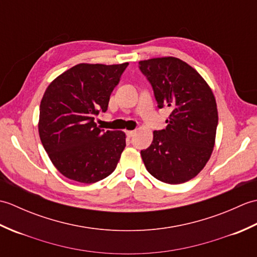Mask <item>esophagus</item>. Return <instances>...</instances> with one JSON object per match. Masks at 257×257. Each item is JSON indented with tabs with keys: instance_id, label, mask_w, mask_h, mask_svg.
<instances>
[{
	"instance_id": "34e87169",
	"label": "esophagus",
	"mask_w": 257,
	"mask_h": 257,
	"mask_svg": "<svg viewBox=\"0 0 257 257\" xmlns=\"http://www.w3.org/2000/svg\"><path fill=\"white\" fill-rule=\"evenodd\" d=\"M125 135H127L129 138H132L133 136L135 135V132H134V130H127V132H125Z\"/></svg>"
}]
</instances>
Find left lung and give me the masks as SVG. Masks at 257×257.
<instances>
[{"label": "left lung", "mask_w": 257, "mask_h": 257, "mask_svg": "<svg viewBox=\"0 0 257 257\" xmlns=\"http://www.w3.org/2000/svg\"><path fill=\"white\" fill-rule=\"evenodd\" d=\"M139 68L152 86L158 107L171 109L166 129L154 132L141 158L160 181L187 182L205 167L214 148L219 120L215 97L203 77L177 57L141 61Z\"/></svg>", "instance_id": "1"}]
</instances>
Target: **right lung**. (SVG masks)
I'll return each mask as SVG.
<instances>
[{
	"instance_id": "obj_1",
	"label": "right lung",
	"mask_w": 257,
	"mask_h": 257,
	"mask_svg": "<svg viewBox=\"0 0 257 257\" xmlns=\"http://www.w3.org/2000/svg\"><path fill=\"white\" fill-rule=\"evenodd\" d=\"M128 63L78 64L48 85L40 106L38 133L53 165L64 177L95 183L113 172L125 147L123 132L98 127L94 117L109 98Z\"/></svg>"
}]
</instances>
